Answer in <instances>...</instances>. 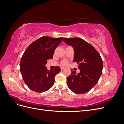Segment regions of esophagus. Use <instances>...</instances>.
Here are the masks:
<instances>
[{
    "label": "esophagus",
    "instance_id": "34e87169",
    "mask_svg": "<svg viewBox=\"0 0 124 124\" xmlns=\"http://www.w3.org/2000/svg\"><path fill=\"white\" fill-rule=\"evenodd\" d=\"M61 69L62 70H63V69H65V68H64V67H61Z\"/></svg>",
    "mask_w": 124,
    "mask_h": 124
}]
</instances>
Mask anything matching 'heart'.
<instances>
[{
	"mask_svg": "<svg viewBox=\"0 0 124 124\" xmlns=\"http://www.w3.org/2000/svg\"><path fill=\"white\" fill-rule=\"evenodd\" d=\"M67 64H68V62L66 61H63L61 63V65L62 66H66Z\"/></svg>",
	"mask_w": 124,
	"mask_h": 124,
	"instance_id": "obj_1",
	"label": "heart"
}]
</instances>
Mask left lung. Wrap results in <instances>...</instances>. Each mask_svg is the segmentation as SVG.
Segmentation results:
<instances>
[{"label":"left lung","instance_id":"8db88e82","mask_svg":"<svg viewBox=\"0 0 124 124\" xmlns=\"http://www.w3.org/2000/svg\"><path fill=\"white\" fill-rule=\"evenodd\" d=\"M63 41L74 50L73 62L78 63L80 72L76 73L71 69L67 78V85L73 93H87L98 82L102 74L103 63L98 52L92 45L80 38H63Z\"/></svg>","mask_w":124,"mask_h":124}]
</instances>
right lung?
I'll return each instance as SVG.
<instances>
[{
	"mask_svg": "<svg viewBox=\"0 0 124 124\" xmlns=\"http://www.w3.org/2000/svg\"><path fill=\"white\" fill-rule=\"evenodd\" d=\"M62 38L44 36L36 40L27 48L20 62V70L25 84L32 91L42 93L53 86L55 77L61 71L59 67L47 70L46 65L53 58L55 48Z\"/></svg>",
	"mask_w": 124,
	"mask_h": 124,
	"instance_id": "right-lung-1",
	"label": "right lung"
}]
</instances>
